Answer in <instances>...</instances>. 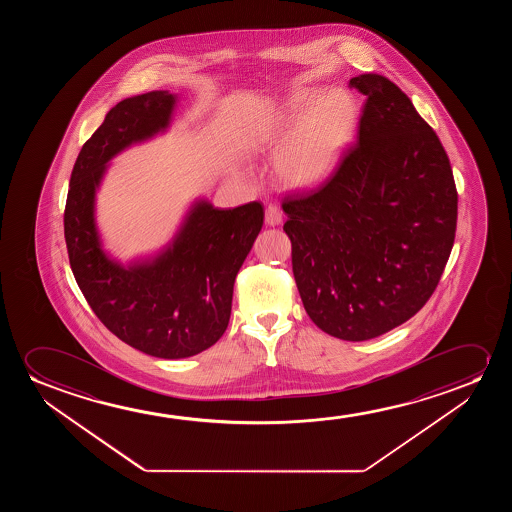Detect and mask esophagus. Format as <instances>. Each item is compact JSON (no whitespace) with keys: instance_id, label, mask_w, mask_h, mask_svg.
I'll return each mask as SVG.
<instances>
[{"instance_id":"obj_1","label":"esophagus","mask_w":512,"mask_h":512,"mask_svg":"<svg viewBox=\"0 0 512 512\" xmlns=\"http://www.w3.org/2000/svg\"><path fill=\"white\" fill-rule=\"evenodd\" d=\"M283 222V213L276 204H267L266 208V224L280 225Z\"/></svg>"}]
</instances>
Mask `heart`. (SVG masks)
I'll return each instance as SVG.
<instances>
[{
  "mask_svg": "<svg viewBox=\"0 0 512 512\" xmlns=\"http://www.w3.org/2000/svg\"><path fill=\"white\" fill-rule=\"evenodd\" d=\"M353 103L343 91L313 92L294 99L281 113V127L294 136L278 159V173L297 187L318 182L348 138Z\"/></svg>",
  "mask_w": 512,
  "mask_h": 512,
  "instance_id": "1",
  "label": "heart"
}]
</instances>
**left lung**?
I'll use <instances>...</instances> for the list:
<instances>
[{
	"mask_svg": "<svg viewBox=\"0 0 512 512\" xmlns=\"http://www.w3.org/2000/svg\"><path fill=\"white\" fill-rule=\"evenodd\" d=\"M365 96L355 141L313 190L283 197L292 269L318 329L367 341L416 315L455 243L458 192L448 154L388 78H351Z\"/></svg>",
	"mask_w": 512,
	"mask_h": 512,
	"instance_id": "1",
	"label": "left lung"
}]
</instances>
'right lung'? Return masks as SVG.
<instances>
[{
    "instance_id": "obj_1",
    "label": "right lung",
    "mask_w": 512,
    "mask_h": 512,
    "mask_svg": "<svg viewBox=\"0 0 512 512\" xmlns=\"http://www.w3.org/2000/svg\"><path fill=\"white\" fill-rule=\"evenodd\" d=\"M173 106L166 91L113 106L78 154L64 208L71 271L85 301L120 341L159 358L192 357L224 336L236 274L264 224L259 201L232 210L201 201L152 264L126 269L99 248L94 192L106 162L168 126Z\"/></svg>"
}]
</instances>
